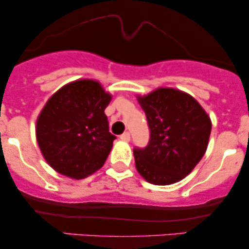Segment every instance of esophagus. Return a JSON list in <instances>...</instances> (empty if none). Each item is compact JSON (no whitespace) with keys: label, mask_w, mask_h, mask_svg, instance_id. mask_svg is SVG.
I'll use <instances>...</instances> for the list:
<instances>
[{"label":"esophagus","mask_w":249,"mask_h":249,"mask_svg":"<svg viewBox=\"0 0 249 249\" xmlns=\"http://www.w3.org/2000/svg\"><path fill=\"white\" fill-rule=\"evenodd\" d=\"M119 138H121L122 141H124V142H130L131 136H130V133H128V132H125V133H123L122 136L119 137Z\"/></svg>","instance_id":"34e87169"}]
</instances>
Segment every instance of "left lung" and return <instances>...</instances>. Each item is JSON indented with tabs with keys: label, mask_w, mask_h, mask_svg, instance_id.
Listing matches in <instances>:
<instances>
[{
	"label": "left lung",
	"mask_w": 249,
	"mask_h": 249,
	"mask_svg": "<svg viewBox=\"0 0 249 249\" xmlns=\"http://www.w3.org/2000/svg\"><path fill=\"white\" fill-rule=\"evenodd\" d=\"M150 128L146 147L133 150L139 174L154 185L180 181L204 157L212 123L192 96L159 88L138 97Z\"/></svg>",
	"instance_id": "obj_1"
}]
</instances>
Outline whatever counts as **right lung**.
I'll list each match as a JSON object with an SVG mask.
<instances>
[{
    "label": "right lung",
    "mask_w": 249,
    "mask_h": 249,
    "mask_svg": "<svg viewBox=\"0 0 249 249\" xmlns=\"http://www.w3.org/2000/svg\"><path fill=\"white\" fill-rule=\"evenodd\" d=\"M110 101L91 79L69 83L50 97L37 118L36 138L53 170L82 179L104 165L116 139L104 113Z\"/></svg>",
    "instance_id": "1"
}]
</instances>
